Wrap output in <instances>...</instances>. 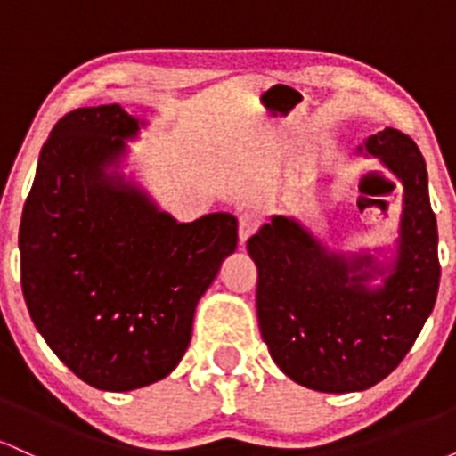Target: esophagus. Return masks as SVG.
<instances>
[{
  "label": "esophagus",
  "mask_w": 456,
  "mask_h": 456,
  "mask_svg": "<svg viewBox=\"0 0 456 456\" xmlns=\"http://www.w3.org/2000/svg\"><path fill=\"white\" fill-rule=\"evenodd\" d=\"M259 229V221L255 214H242L240 216V224H238V235H240V244H246V240L250 238L255 232Z\"/></svg>",
  "instance_id": "34e87169"
}]
</instances>
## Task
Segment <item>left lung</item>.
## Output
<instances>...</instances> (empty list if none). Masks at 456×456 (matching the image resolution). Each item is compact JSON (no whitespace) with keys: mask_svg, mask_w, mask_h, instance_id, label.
<instances>
[{"mask_svg":"<svg viewBox=\"0 0 456 456\" xmlns=\"http://www.w3.org/2000/svg\"><path fill=\"white\" fill-rule=\"evenodd\" d=\"M403 184L395 255L328 250L294 216L274 214L246 242L257 265L259 330L276 366L317 392H358L388 378L436 306L437 221L420 150L384 128L360 145ZM378 275L381 286H370Z\"/></svg>","mask_w":456,"mask_h":456,"instance_id":"obj_1","label":"left lung"}]
</instances>
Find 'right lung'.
Instances as JSON below:
<instances>
[{"mask_svg":"<svg viewBox=\"0 0 456 456\" xmlns=\"http://www.w3.org/2000/svg\"><path fill=\"white\" fill-rule=\"evenodd\" d=\"M145 122L83 107L43 145L19 229L20 285L36 330L78 379L128 392L180 364L197 302L238 246V218L177 223L122 174Z\"/></svg>","mask_w":456,"mask_h":456,"instance_id":"obj_1","label":"right lung"}]
</instances>
